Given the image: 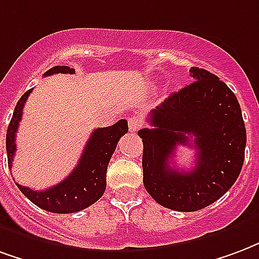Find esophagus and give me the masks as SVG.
Wrapping results in <instances>:
<instances>
[{"label":"esophagus","mask_w":259,"mask_h":259,"mask_svg":"<svg viewBox=\"0 0 259 259\" xmlns=\"http://www.w3.org/2000/svg\"><path fill=\"white\" fill-rule=\"evenodd\" d=\"M127 123H129V130L132 132V133H135V132H137V130L143 126V123H141V120L139 119V118H136V116H132V118H129L127 119Z\"/></svg>","instance_id":"34e87169"}]
</instances>
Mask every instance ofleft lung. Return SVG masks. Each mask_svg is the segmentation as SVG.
<instances>
[{
    "label": "left lung",
    "mask_w": 259,
    "mask_h": 259,
    "mask_svg": "<svg viewBox=\"0 0 259 259\" xmlns=\"http://www.w3.org/2000/svg\"><path fill=\"white\" fill-rule=\"evenodd\" d=\"M193 82L151 111L143 139V183L155 202L196 211L225 195L244 162L246 126L235 93L207 70L192 67ZM177 145L197 149L191 172L169 166Z\"/></svg>",
    "instance_id": "1"
}]
</instances>
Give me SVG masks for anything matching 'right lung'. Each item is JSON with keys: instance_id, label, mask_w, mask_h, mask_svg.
<instances>
[{"instance_id": "obj_1", "label": "right lung", "mask_w": 259, "mask_h": 259, "mask_svg": "<svg viewBox=\"0 0 259 259\" xmlns=\"http://www.w3.org/2000/svg\"><path fill=\"white\" fill-rule=\"evenodd\" d=\"M74 74L75 70L67 66L52 67L45 72V76L53 74ZM32 92L27 91L17 101L12 119L7 130V154L8 166L12 168L13 155L16 152V132L19 122L22 120L23 107ZM127 120L120 119L112 126L96 129L88 140L79 163L72 170V173L61 183L53 185L45 191H34L27 187L16 184L22 193L31 200L38 207L47 211L70 214L81 211L89 207L103 196L107 187V167L114 154L118 141L124 133H127Z\"/></svg>"}]
</instances>
